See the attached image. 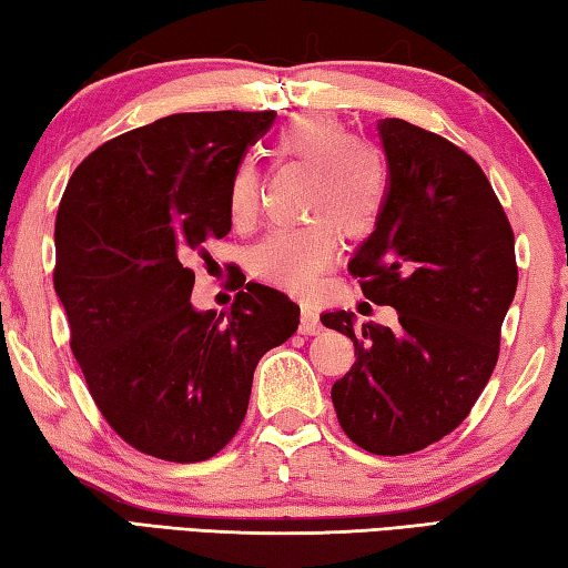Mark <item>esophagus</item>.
Instances as JSON below:
<instances>
[{
    "label": "esophagus",
    "instance_id": "esophagus-1",
    "mask_svg": "<svg viewBox=\"0 0 568 568\" xmlns=\"http://www.w3.org/2000/svg\"><path fill=\"white\" fill-rule=\"evenodd\" d=\"M301 331L303 335H315V333H321L323 331V325H321V315H318V311H315L313 305H303L301 307Z\"/></svg>",
    "mask_w": 568,
    "mask_h": 568
}]
</instances>
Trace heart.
Masks as SVG:
<instances>
[{"instance_id": "b5f03b06", "label": "heart", "mask_w": 568, "mask_h": 568, "mask_svg": "<svg viewBox=\"0 0 568 568\" xmlns=\"http://www.w3.org/2000/svg\"><path fill=\"white\" fill-rule=\"evenodd\" d=\"M275 152L313 168L307 185L305 225L275 227L253 250L257 277L287 293L313 291L318 275L335 261L338 230L345 237H365L376 230L388 200V170L376 148L331 114H301L277 134ZM261 175L250 158L240 160L227 190V210L235 225L257 215Z\"/></svg>"}]
</instances>
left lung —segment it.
Wrapping results in <instances>:
<instances>
[{"label": "left lung", "mask_w": 568, "mask_h": 568, "mask_svg": "<svg viewBox=\"0 0 568 568\" xmlns=\"http://www.w3.org/2000/svg\"><path fill=\"white\" fill-rule=\"evenodd\" d=\"M388 200L348 263L363 295L398 311L396 328L325 313L355 363L333 383L355 446L403 456L436 444L474 408L496 368L518 267L514 230L478 162L406 120L378 122Z\"/></svg>", "instance_id": "8db88e82"}]
</instances>
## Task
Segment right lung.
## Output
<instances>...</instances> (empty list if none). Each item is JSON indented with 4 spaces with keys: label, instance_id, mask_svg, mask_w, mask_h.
<instances>
[{
    "label": "right lung",
    "instance_id": "1",
    "mask_svg": "<svg viewBox=\"0 0 568 568\" xmlns=\"http://www.w3.org/2000/svg\"><path fill=\"white\" fill-rule=\"evenodd\" d=\"M273 120L170 114L90 152L64 187L54 291L70 348L102 418L140 454H220L245 418L257 361L301 323L291 297L245 277L225 318L190 303V261L230 233V178Z\"/></svg>",
    "mask_w": 568,
    "mask_h": 568
}]
</instances>
